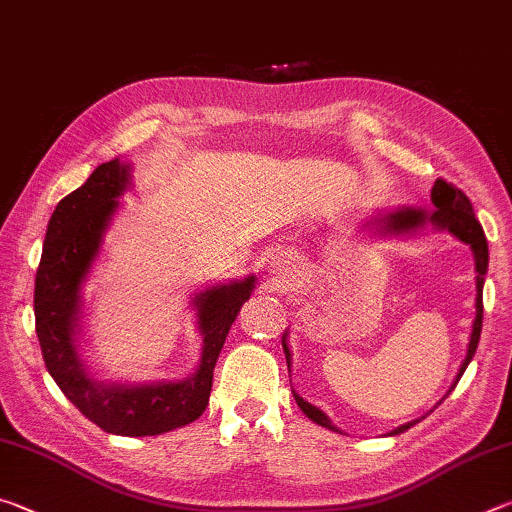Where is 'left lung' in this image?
I'll list each match as a JSON object with an SVG mask.
<instances>
[{
  "label": "left lung",
  "instance_id": "1",
  "mask_svg": "<svg viewBox=\"0 0 512 512\" xmlns=\"http://www.w3.org/2000/svg\"><path fill=\"white\" fill-rule=\"evenodd\" d=\"M431 203L436 205V210L433 212H424V210H413V207H402V210L391 212L384 219V230L388 232H395V235H402V232H415L420 230L424 223H431L436 225L438 230H447L452 232L456 239H461L463 244H467L472 248L474 253V268H476V316H474V323H472V334H470V343H467V354L461 363V370H458V375L454 379L452 388H449L447 395L454 391V386L458 384V379L463 377L465 368L470 366V361L476 352V345H479L481 339V325H483V282H485V273H488V241H485L483 235V228L481 223L476 221L474 210H472V203L470 198H467L461 189L454 187L452 183H445L443 178L436 180V185L431 187ZM282 348L284 354H287V363L291 366V352H289V345H287V334L282 336ZM293 397H296L298 406L302 409V413L307 415L309 420H314L316 424L325 429H332V431H339V427H334L332 420L327 418V415L318 409V406L309 404L302 400V397L293 391ZM413 422H406L402 427H397L391 431V436H397V433H402L406 429H411Z\"/></svg>",
  "mask_w": 512,
  "mask_h": 512
}]
</instances>
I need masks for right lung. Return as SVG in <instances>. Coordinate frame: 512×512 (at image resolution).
I'll return each mask as SVG.
<instances>
[{
  "label": "right lung",
  "mask_w": 512,
  "mask_h": 512,
  "mask_svg": "<svg viewBox=\"0 0 512 512\" xmlns=\"http://www.w3.org/2000/svg\"><path fill=\"white\" fill-rule=\"evenodd\" d=\"M131 185V164L117 158L56 205L36 273V332L42 359L60 391L103 431L115 436H160L201 418L210 402L214 366L239 309L255 289V275L216 284L194 296L203 352L192 377L153 384H106L94 379L79 354L81 287L103 235Z\"/></svg>",
  "instance_id": "1"
}]
</instances>
